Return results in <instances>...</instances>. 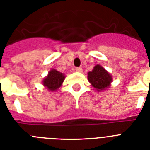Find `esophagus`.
I'll list each match as a JSON object with an SVG mask.
<instances>
[{"instance_id": "34e87169", "label": "esophagus", "mask_w": 150, "mask_h": 150, "mask_svg": "<svg viewBox=\"0 0 150 150\" xmlns=\"http://www.w3.org/2000/svg\"><path fill=\"white\" fill-rule=\"evenodd\" d=\"M76 71H77V72L82 73V72H83V69L80 68V67H76Z\"/></svg>"}]
</instances>
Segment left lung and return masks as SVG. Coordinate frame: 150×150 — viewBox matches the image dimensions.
I'll return each mask as SVG.
<instances>
[{"label":"left lung","instance_id":"left-lung-1","mask_svg":"<svg viewBox=\"0 0 150 150\" xmlns=\"http://www.w3.org/2000/svg\"><path fill=\"white\" fill-rule=\"evenodd\" d=\"M88 80L97 91H103L110 88L112 82V76L101 65L97 64L92 71L88 73Z\"/></svg>","mask_w":150,"mask_h":150}]
</instances>
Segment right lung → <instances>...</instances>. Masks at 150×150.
<instances>
[{"label": "right lung", "instance_id": "obj_1", "mask_svg": "<svg viewBox=\"0 0 150 150\" xmlns=\"http://www.w3.org/2000/svg\"><path fill=\"white\" fill-rule=\"evenodd\" d=\"M64 79H65L64 74L59 72L55 69L52 68L49 71L47 76L43 79L42 84L49 91H55L62 86Z\"/></svg>", "mask_w": 150, "mask_h": 150}]
</instances>
